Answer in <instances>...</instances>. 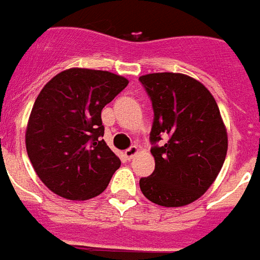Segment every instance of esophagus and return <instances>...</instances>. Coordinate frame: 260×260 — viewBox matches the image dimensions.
Instances as JSON below:
<instances>
[{
	"label": "esophagus",
	"instance_id": "obj_1",
	"mask_svg": "<svg viewBox=\"0 0 260 260\" xmlns=\"http://www.w3.org/2000/svg\"><path fill=\"white\" fill-rule=\"evenodd\" d=\"M138 147L136 146H131L129 148H126L125 151H124V155H125L126 159H132L136 154H138Z\"/></svg>",
	"mask_w": 260,
	"mask_h": 260
}]
</instances>
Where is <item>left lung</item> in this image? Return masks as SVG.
Here are the masks:
<instances>
[{
	"label": "left lung",
	"mask_w": 260,
	"mask_h": 260,
	"mask_svg": "<svg viewBox=\"0 0 260 260\" xmlns=\"http://www.w3.org/2000/svg\"><path fill=\"white\" fill-rule=\"evenodd\" d=\"M139 82L154 110L150 142L155 159L154 172L140 178V189L159 206L189 205L214 183L226 156L217 102L202 83L181 73H150Z\"/></svg>",
	"instance_id": "1"
}]
</instances>
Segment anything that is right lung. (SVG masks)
Instances as JSON below:
<instances>
[{
  "instance_id": "1",
  "label": "right lung",
  "mask_w": 260,
  "mask_h": 260,
  "mask_svg": "<svg viewBox=\"0 0 260 260\" xmlns=\"http://www.w3.org/2000/svg\"><path fill=\"white\" fill-rule=\"evenodd\" d=\"M128 86L108 71L72 68L43 87L31 110L25 147L38 177L71 201L102 193L121 161L102 139V109Z\"/></svg>"
}]
</instances>
